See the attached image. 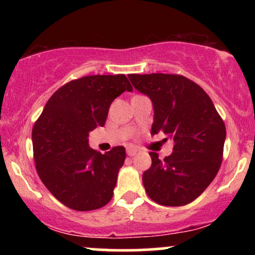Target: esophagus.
<instances>
[{
    "instance_id": "obj_1",
    "label": "esophagus",
    "mask_w": 255,
    "mask_h": 255,
    "mask_svg": "<svg viewBox=\"0 0 255 255\" xmlns=\"http://www.w3.org/2000/svg\"><path fill=\"white\" fill-rule=\"evenodd\" d=\"M136 152H137V148H135V147H127V154L128 156H134V154H136Z\"/></svg>"
}]
</instances>
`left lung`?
I'll return each instance as SVG.
<instances>
[{
	"label": "left lung",
	"mask_w": 255,
	"mask_h": 255,
	"mask_svg": "<svg viewBox=\"0 0 255 255\" xmlns=\"http://www.w3.org/2000/svg\"><path fill=\"white\" fill-rule=\"evenodd\" d=\"M137 91L147 95L154 110L151 134L163 131L174 141L163 159L150 152L152 164L142 175L145 191L164 206L192 203L207 188L223 159L225 125L207 93L178 74H129Z\"/></svg>",
	"instance_id": "obj_1"
}]
</instances>
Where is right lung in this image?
<instances>
[{"mask_svg": "<svg viewBox=\"0 0 255 255\" xmlns=\"http://www.w3.org/2000/svg\"><path fill=\"white\" fill-rule=\"evenodd\" d=\"M133 87L125 74L89 75L69 81L46 102L32 129L36 169L44 186L75 211L101 209L111 200L124 146L104 154L89 146V133L103 127L110 104Z\"/></svg>", "mask_w": 255, "mask_h": 255, "instance_id": "obj_1", "label": "right lung"}]
</instances>
